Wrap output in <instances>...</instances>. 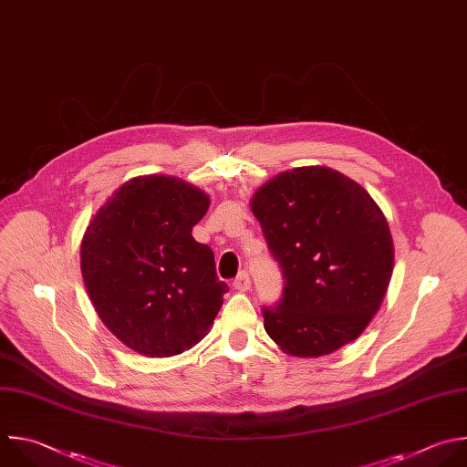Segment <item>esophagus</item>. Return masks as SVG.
I'll return each instance as SVG.
<instances>
[{"instance_id":"obj_1","label":"esophagus","mask_w":467,"mask_h":467,"mask_svg":"<svg viewBox=\"0 0 467 467\" xmlns=\"http://www.w3.org/2000/svg\"><path fill=\"white\" fill-rule=\"evenodd\" d=\"M233 285H234V289H238V291H247V289L251 287L249 273H247V271H240V273H238V276L234 278Z\"/></svg>"}]
</instances>
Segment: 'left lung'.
<instances>
[{
    "label": "left lung",
    "instance_id": "8db88e82",
    "mask_svg": "<svg viewBox=\"0 0 467 467\" xmlns=\"http://www.w3.org/2000/svg\"><path fill=\"white\" fill-rule=\"evenodd\" d=\"M251 209L284 276L264 328L285 352L321 358L352 343L379 309L394 267L389 223L354 180L327 167L285 171Z\"/></svg>",
    "mask_w": 467,
    "mask_h": 467
}]
</instances>
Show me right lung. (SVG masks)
Wrapping results in <instances>:
<instances>
[{
  "instance_id": "right-lung-1",
  "label": "right lung",
  "mask_w": 467,
  "mask_h": 467,
  "mask_svg": "<svg viewBox=\"0 0 467 467\" xmlns=\"http://www.w3.org/2000/svg\"><path fill=\"white\" fill-rule=\"evenodd\" d=\"M209 196L171 176L126 182L89 222L80 269L100 321L148 358L178 356L213 327L229 285L192 236Z\"/></svg>"
}]
</instances>
